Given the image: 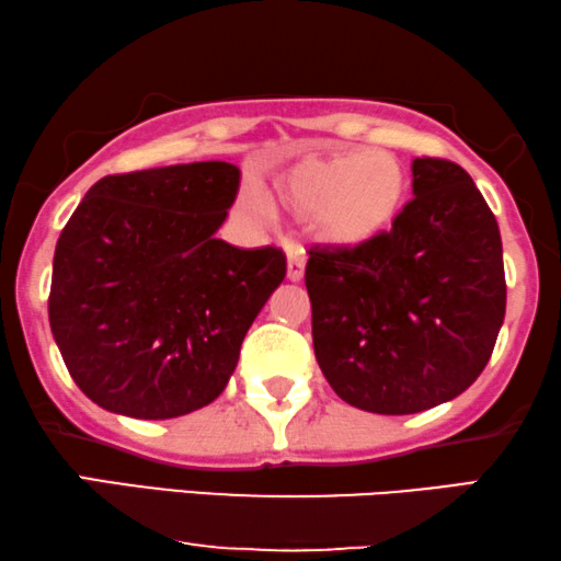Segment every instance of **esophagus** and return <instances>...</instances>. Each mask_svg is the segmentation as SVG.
Listing matches in <instances>:
<instances>
[{
	"label": "esophagus",
	"mask_w": 561,
	"mask_h": 561,
	"mask_svg": "<svg viewBox=\"0 0 561 561\" xmlns=\"http://www.w3.org/2000/svg\"><path fill=\"white\" fill-rule=\"evenodd\" d=\"M286 275H288V280H294V283H298V280L304 278V255H301V252H294V250L288 252V271H286Z\"/></svg>",
	"instance_id": "obj_1"
}]
</instances>
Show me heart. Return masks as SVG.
<instances>
[{
    "mask_svg": "<svg viewBox=\"0 0 561 561\" xmlns=\"http://www.w3.org/2000/svg\"><path fill=\"white\" fill-rule=\"evenodd\" d=\"M411 179L390 150L306 156L275 181V202L332 250H359L396 227Z\"/></svg>",
    "mask_w": 561,
    "mask_h": 561,
    "instance_id": "obj_1",
    "label": "heart"
}]
</instances>
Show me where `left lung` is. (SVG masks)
I'll return each mask as SVG.
<instances>
[{"instance_id": "1", "label": "left lung", "mask_w": 561, "mask_h": 561, "mask_svg": "<svg viewBox=\"0 0 561 561\" xmlns=\"http://www.w3.org/2000/svg\"><path fill=\"white\" fill-rule=\"evenodd\" d=\"M396 227L359 250L311 244L317 363L350 405L386 416L447 403L478 380L505 317L497 221L462 165L416 158Z\"/></svg>"}]
</instances>
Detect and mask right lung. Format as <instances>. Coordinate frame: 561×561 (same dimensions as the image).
<instances>
[{"label": "right lung", "mask_w": 561, "mask_h": 561, "mask_svg": "<svg viewBox=\"0 0 561 561\" xmlns=\"http://www.w3.org/2000/svg\"><path fill=\"white\" fill-rule=\"evenodd\" d=\"M240 188L221 160L104 175L76 206L53 257L48 317L76 386L133 419L209 405L244 334L286 278L278 248L214 232Z\"/></svg>", "instance_id": "obj_1"}]
</instances>
